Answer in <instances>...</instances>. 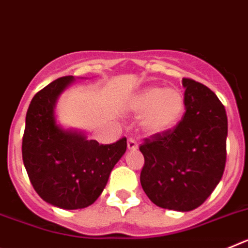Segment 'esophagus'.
I'll return each instance as SVG.
<instances>
[{
    "label": "esophagus",
    "mask_w": 248,
    "mask_h": 248,
    "mask_svg": "<svg viewBox=\"0 0 248 248\" xmlns=\"http://www.w3.org/2000/svg\"><path fill=\"white\" fill-rule=\"evenodd\" d=\"M128 149L129 150H137L138 144L134 139H129L128 140Z\"/></svg>",
    "instance_id": "obj_1"
}]
</instances>
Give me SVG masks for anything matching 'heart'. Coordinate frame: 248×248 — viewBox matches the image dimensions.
<instances>
[{"label":"heart","instance_id":"1","mask_svg":"<svg viewBox=\"0 0 248 248\" xmlns=\"http://www.w3.org/2000/svg\"><path fill=\"white\" fill-rule=\"evenodd\" d=\"M129 107L135 114H141L139 126L144 134L157 135L179 123L185 110V98L176 88L148 87L131 98Z\"/></svg>","mask_w":248,"mask_h":248}]
</instances>
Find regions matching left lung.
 Instances as JSON below:
<instances>
[{"instance_id":"left-lung-1","label":"left lung","mask_w":248,"mask_h":248,"mask_svg":"<svg viewBox=\"0 0 248 248\" xmlns=\"http://www.w3.org/2000/svg\"><path fill=\"white\" fill-rule=\"evenodd\" d=\"M185 114L175 128L145 139L143 190L163 209L191 211L209 198L226 164L227 115L206 85L184 78Z\"/></svg>"}]
</instances>
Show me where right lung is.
I'll use <instances>...</instances> for the list:
<instances>
[{"label":"right lung","instance_id":"obj_1","mask_svg":"<svg viewBox=\"0 0 248 248\" xmlns=\"http://www.w3.org/2000/svg\"><path fill=\"white\" fill-rule=\"evenodd\" d=\"M73 82V76L62 77L34 95L22 139L31 184L46 202L64 210L84 209L97 200L126 150L125 138L103 145L57 123V100Z\"/></svg>","mask_w":248,"mask_h":248}]
</instances>
